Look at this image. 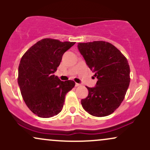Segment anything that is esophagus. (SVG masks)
<instances>
[{"label":"esophagus","instance_id":"34e87169","mask_svg":"<svg viewBox=\"0 0 150 150\" xmlns=\"http://www.w3.org/2000/svg\"><path fill=\"white\" fill-rule=\"evenodd\" d=\"M81 85L80 84H79V83H75V87H79V86H80Z\"/></svg>","mask_w":150,"mask_h":150}]
</instances>
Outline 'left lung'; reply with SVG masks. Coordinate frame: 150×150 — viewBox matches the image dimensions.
<instances>
[{
  "label": "left lung",
  "instance_id": "obj_1",
  "mask_svg": "<svg viewBox=\"0 0 150 150\" xmlns=\"http://www.w3.org/2000/svg\"><path fill=\"white\" fill-rule=\"evenodd\" d=\"M77 48L98 79L95 87H87L88 96L81 100V104L92 116H108L118 108L128 90V60L113 44L103 41L78 43Z\"/></svg>",
  "mask_w": 150,
  "mask_h": 150
}]
</instances>
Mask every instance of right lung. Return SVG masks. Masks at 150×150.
Masks as SVG:
<instances>
[{
	"instance_id": "obj_1",
	"label": "right lung",
	"mask_w": 150,
	"mask_h": 150,
	"mask_svg": "<svg viewBox=\"0 0 150 150\" xmlns=\"http://www.w3.org/2000/svg\"><path fill=\"white\" fill-rule=\"evenodd\" d=\"M75 42L44 39L23 55L18 68V85L26 105L41 118H50L63 109L65 94L75 83L63 82L53 73L65 51Z\"/></svg>"
}]
</instances>
